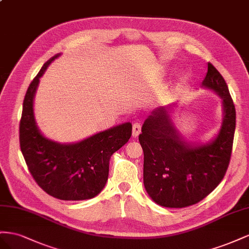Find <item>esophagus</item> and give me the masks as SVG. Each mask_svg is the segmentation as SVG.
<instances>
[{"instance_id":"esophagus-1","label":"esophagus","mask_w":249,"mask_h":249,"mask_svg":"<svg viewBox=\"0 0 249 249\" xmlns=\"http://www.w3.org/2000/svg\"><path fill=\"white\" fill-rule=\"evenodd\" d=\"M141 129H142V125L140 123H134L132 126V136L133 137H138L139 134L141 133Z\"/></svg>"}]
</instances>
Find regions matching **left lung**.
<instances>
[{
    "label": "left lung",
    "instance_id": "obj_1",
    "mask_svg": "<svg viewBox=\"0 0 249 249\" xmlns=\"http://www.w3.org/2000/svg\"><path fill=\"white\" fill-rule=\"evenodd\" d=\"M202 87L222 99L223 121L215 140L189 144L171 122L169 107L153 110L142 127L139 141L144 151V186L161 207L186 208L201 201L221 182L229 168L236 109L224 78L210 62Z\"/></svg>",
    "mask_w": 249,
    "mask_h": 249
}]
</instances>
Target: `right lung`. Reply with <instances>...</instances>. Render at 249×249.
Segmentation results:
<instances>
[{"mask_svg":"<svg viewBox=\"0 0 249 249\" xmlns=\"http://www.w3.org/2000/svg\"><path fill=\"white\" fill-rule=\"evenodd\" d=\"M59 55L42 66L27 89L19 122L20 151L46 193L60 200L90 199L103 190L110 156L128 142L132 126L126 122L73 144L56 143L42 136L34 119L33 99L39 78Z\"/></svg>","mask_w":249,"mask_h":249,"instance_id":"add662e5","label":"right lung"}]
</instances>
